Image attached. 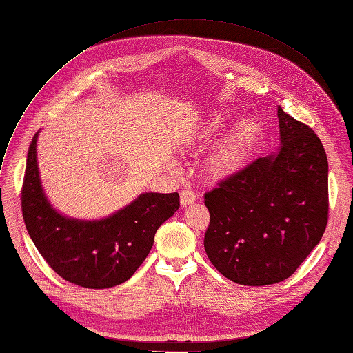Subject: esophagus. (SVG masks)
Wrapping results in <instances>:
<instances>
[{"label": "esophagus", "instance_id": "obj_1", "mask_svg": "<svg viewBox=\"0 0 353 353\" xmlns=\"http://www.w3.org/2000/svg\"><path fill=\"white\" fill-rule=\"evenodd\" d=\"M194 201H196V194H194L192 191L190 190H182L181 194H179V203L182 208H187V205L192 204Z\"/></svg>", "mask_w": 353, "mask_h": 353}]
</instances>
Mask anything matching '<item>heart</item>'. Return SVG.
I'll return each mask as SVG.
<instances>
[{
    "label": "heart",
    "instance_id": "obj_1",
    "mask_svg": "<svg viewBox=\"0 0 353 353\" xmlns=\"http://www.w3.org/2000/svg\"><path fill=\"white\" fill-rule=\"evenodd\" d=\"M229 121V114L216 111L191 131V141L208 144L216 139ZM260 139V124L252 117H245L228 131L208 154L205 168L216 178H230L239 174L250 161V156Z\"/></svg>",
    "mask_w": 353,
    "mask_h": 353
}]
</instances>
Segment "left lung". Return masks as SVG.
I'll return each mask as SVG.
<instances>
[{
	"mask_svg": "<svg viewBox=\"0 0 353 353\" xmlns=\"http://www.w3.org/2000/svg\"><path fill=\"white\" fill-rule=\"evenodd\" d=\"M279 149L204 196V250L229 281L265 286L292 276L329 214V163L314 131L277 106Z\"/></svg>",
	"mask_w": 353,
	"mask_h": 353,
	"instance_id": "8db88e82",
	"label": "left lung"
}]
</instances>
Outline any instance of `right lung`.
<instances>
[{
    "mask_svg": "<svg viewBox=\"0 0 353 353\" xmlns=\"http://www.w3.org/2000/svg\"><path fill=\"white\" fill-rule=\"evenodd\" d=\"M36 132L21 191L23 219L45 261L65 281L106 289L127 282L148 257L156 230L179 209L178 192H143L125 208L84 221L58 212L48 200L38 166Z\"/></svg>",
    "mask_w": 353,
    "mask_h": 353,
    "instance_id": "obj_1",
    "label": "right lung"
}]
</instances>
